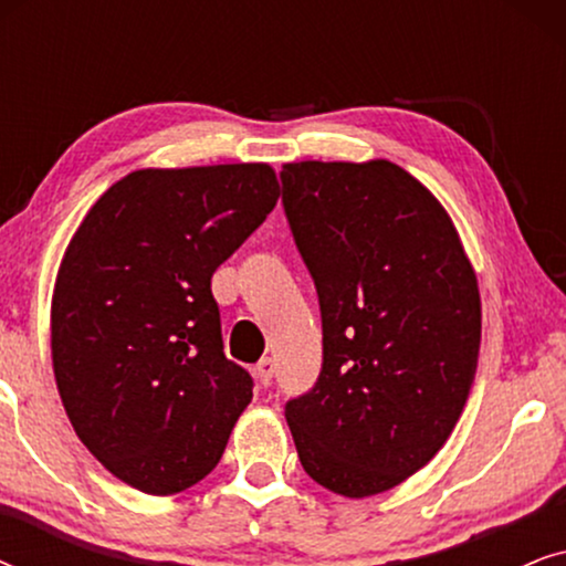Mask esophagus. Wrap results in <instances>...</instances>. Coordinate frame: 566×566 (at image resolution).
<instances>
[{
  "instance_id": "34e87169",
  "label": "esophagus",
  "mask_w": 566,
  "mask_h": 566,
  "mask_svg": "<svg viewBox=\"0 0 566 566\" xmlns=\"http://www.w3.org/2000/svg\"><path fill=\"white\" fill-rule=\"evenodd\" d=\"M254 376H258V381L262 386H270V384H273V376H275V363L270 358H262L258 366H254Z\"/></svg>"
}]
</instances>
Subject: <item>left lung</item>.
Returning a JSON list of instances; mask_svg holds the SVG:
<instances>
[{
  "mask_svg": "<svg viewBox=\"0 0 566 566\" xmlns=\"http://www.w3.org/2000/svg\"><path fill=\"white\" fill-rule=\"evenodd\" d=\"M281 182L322 314L319 378L285 420L316 484L370 497L459 422L482 339L476 275L443 206L391 161H298Z\"/></svg>",
  "mask_w": 566,
  "mask_h": 566,
  "instance_id": "8db88e82",
  "label": "left lung"
}]
</instances>
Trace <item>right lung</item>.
I'll return each instance as SVG.
<instances>
[{"mask_svg":"<svg viewBox=\"0 0 566 566\" xmlns=\"http://www.w3.org/2000/svg\"><path fill=\"white\" fill-rule=\"evenodd\" d=\"M268 165L138 169L76 229L51 306L59 394L76 436L146 494L198 484L252 399L223 355L211 277L275 208Z\"/></svg>","mask_w":566,"mask_h":566,"instance_id":"1","label":"right lung"}]
</instances>
